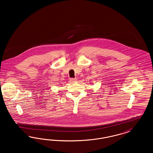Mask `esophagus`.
Wrapping results in <instances>:
<instances>
[{
  "mask_svg": "<svg viewBox=\"0 0 153 153\" xmlns=\"http://www.w3.org/2000/svg\"><path fill=\"white\" fill-rule=\"evenodd\" d=\"M70 81L71 82H74L75 81H76V79H70Z\"/></svg>",
  "mask_w": 153,
  "mask_h": 153,
  "instance_id": "esophagus-1",
  "label": "esophagus"
}]
</instances>
